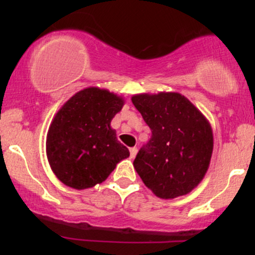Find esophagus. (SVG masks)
<instances>
[{
  "label": "esophagus",
  "instance_id": "obj_1",
  "mask_svg": "<svg viewBox=\"0 0 255 255\" xmlns=\"http://www.w3.org/2000/svg\"><path fill=\"white\" fill-rule=\"evenodd\" d=\"M130 158H134L136 156V152H137V148L136 147H131L130 148Z\"/></svg>",
  "mask_w": 255,
  "mask_h": 255
}]
</instances>
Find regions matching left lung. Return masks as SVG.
Here are the masks:
<instances>
[{"label": "left lung", "mask_w": 255, "mask_h": 255, "mask_svg": "<svg viewBox=\"0 0 255 255\" xmlns=\"http://www.w3.org/2000/svg\"><path fill=\"white\" fill-rule=\"evenodd\" d=\"M131 102L152 131L133 163L142 182L158 198L188 194L201 182L211 160L209 121L177 92L141 93Z\"/></svg>", "instance_id": "left-lung-1"}]
</instances>
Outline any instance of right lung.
I'll list each match as a JSON object with an SVG mask.
<instances>
[{
	"label": "right lung",
	"instance_id": "1",
	"mask_svg": "<svg viewBox=\"0 0 255 255\" xmlns=\"http://www.w3.org/2000/svg\"><path fill=\"white\" fill-rule=\"evenodd\" d=\"M125 99L99 87H87L62 105L46 135V156L56 177L74 189H86L108 178L129 157L110 126Z\"/></svg>",
	"mask_w": 255,
	"mask_h": 255
}]
</instances>
